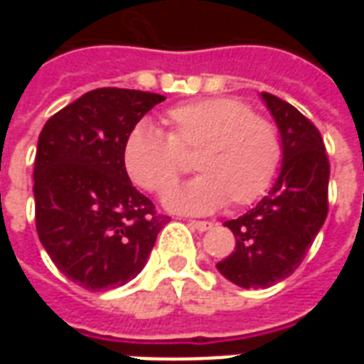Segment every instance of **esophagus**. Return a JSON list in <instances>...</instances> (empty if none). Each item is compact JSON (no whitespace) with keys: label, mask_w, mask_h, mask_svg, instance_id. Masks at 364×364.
I'll use <instances>...</instances> for the list:
<instances>
[{"label":"esophagus","mask_w":364,"mask_h":364,"mask_svg":"<svg viewBox=\"0 0 364 364\" xmlns=\"http://www.w3.org/2000/svg\"><path fill=\"white\" fill-rule=\"evenodd\" d=\"M191 228L198 230V232H206V230L213 228V222H206V220H189Z\"/></svg>","instance_id":"obj_1"}]
</instances>
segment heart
Instances as JSON below:
<instances>
[{"label": "heart", "mask_w": 364, "mask_h": 364, "mask_svg": "<svg viewBox=\"0 0 364 364\" xmlns=\"http://www.w3.org/2000/svg\"><path fill=\"white\" fill-rule=\"evenodd\" d=\"M167 134L140 122L122 146V166L138 187L166 193L181 175V156H193L198 173L167 193L166 205L179 213L205 214L222 206L252 205L267 191L282 158L274 122L253 114L230 97L177 105L164 114Z\"/></svg>", "instance_id": "b5f03b06"}]
</instances>
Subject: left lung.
<instances>
[{"label": "left lung", "mask_w": 364, "mask_h": 364, "mask_svg": "<svg viewBox=\"0 0 364 364\" xmlns=\"http://www.w3.org/2000/svg\"><path fill=\"white\" fill-rule=\"evenodd\" d=\"M261 97L281 130V173L267 197L224 224L234 232L236 247L216 263L244 289H267L294 273L328 216L329 159L320 130L287 101Z\"/></svg>", "instance_id": "1"}]
</instances>
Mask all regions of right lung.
<instances>
[{
  "mask_svg": "<svg viewBox=\"0 0 364 364\" xmlns=\"http://www.w3.org/2000/svg\"><path fill=\"white\" fill-rule=\"evenodd\" d=\"M166 97L101 87L46 120L35 158V220L54 265L85 290H111L142 271L169 216L130 183L128 132Z\"/></svg>",
  "mask_w": 364,
  "mask_h": 364,
  "instance_id": "1",
  "label": "right lung"
}]
</instances>
